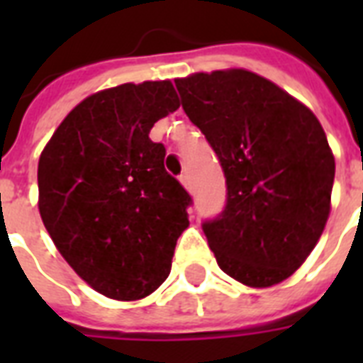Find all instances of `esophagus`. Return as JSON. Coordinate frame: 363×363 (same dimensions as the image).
<instances>
[{
  "label": "esophagus",
  "instance_id": "obj_1",
  "mask_svg": "<svg viewBox=\"0 0 363 363\" xmlns=\"http://www.w3.org/2000/svg\"><path fill=\"white\" fill-rule=\"evenodd\" d=\"M181 182L182 184H184V186H186V190H192V179H190V175H188V173H182L181 175Z\"/></svg>",
  "mask_w": 363,
  "mask_h": 363
}]
</instances>
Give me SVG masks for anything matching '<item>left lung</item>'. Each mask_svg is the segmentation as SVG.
Wrapping results in <instances>:
<instances>
[{"mask_svg":"<svg viewBox=\"0 0 363 363\" xmlns=\"http://www.w3.org/2000/svg\"><path fill=\"white\" fill-rule=\"evenodd\" d=\"M182 109L226 177V205L201 224L220 269L254 288L279 284L320 239L335 160L303 104L245 69L177 79Z\"/></svg>","mask_w":363,"mask_h":363,"instance_id":"1","label":"left lung"}]
</instances>
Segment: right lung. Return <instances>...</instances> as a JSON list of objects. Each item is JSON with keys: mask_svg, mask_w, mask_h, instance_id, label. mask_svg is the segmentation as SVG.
I'll list each match as a JSON object with an SVG mask.
<instances>
[{"mask_svg": "<svg viewBox=\"0 0 363 363\" xmlns=\"http://www.w3.org/2000/svg\"><path fill=\"white\" fill-rule=\"evenodd\" d=\"M179 105L169 81L94 94L65 116L39 158L43 224L77 275L107 298L152 294L190 224L192 198L165 171L164 145L148 137Z\"/></svg>", "mask_w": 363, "mask_h": 363, "instance_id": "add662e5", "label": "right lung"}]
</instances>
